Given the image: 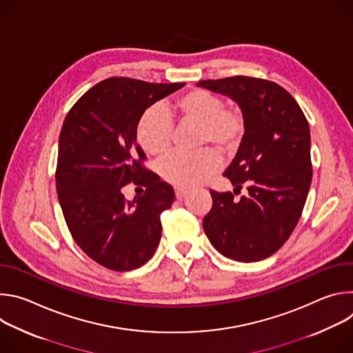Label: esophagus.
Masks as SVG:
<instances>
[{
	"mask_svg": "<svg viewBox=\"0 0 353 353\" xmlns=\"http://www.w3.org/2000/svg\"><path fill=\"white\" fill-rule=\"evenodd\" d=\"M190 190L185 188V187H174V192H176V198H183Z\"/></svg>",
	"mask_w": 353,
	"mask_h": 353,
	"instance_id": "34e87169",
	"label": "esophagus"
}]
</instances>
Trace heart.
<instances>
[{
    "label": "heart",
    "instance_id": "obj_1",
    "mask_svg": "<svg viewBox=\"0 0 353 353\" xmlns=\"http://www.w3.org/2000/svg\"><path fill=\"white\" fill-rule=\"evenodd\" d=\"M173 114L179 124L198 125L196 145L215 146L221 154L232 155L239 149L245 132V116L237 106H225V100L205 89H190L176 97ZM135 137L146 154H166L173 137V123L161 106L146 109L135 125ZM221 168L212 149L194 154H172L159 163L163 180L177 187L205 181Z\"/></svg>",
    "mask_w": 353,
    "mask_h": 353
}]
</instances>
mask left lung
Returning <instances> with one entry per match:
<instances>
[{
  "mask_svg": "<svg viewBox=\"0 0 353 353\" xmlns=\"http://www.w3.org/2000/svg\"><path fill=\"white\" fill-rule=\"evenodd\" d=\"M229 96L245 116V132L226 176L236 191L211 190L212 208L203 221L211 244L225 257L261 261L283 245L309 194L313 169L310 128L293 96L278 83L251 77L199 81Z\"/></svg>",
  "mask_w": 353,
  "mask_h": 353,
  "instance_id": "obj_1",
  "label": "left lung"
}]
</instances>
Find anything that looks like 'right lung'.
I'll return each instance as SVG.
<instances>
[{"label": "right lung", "mask_w": 353, "mask_h": 353, "mask_svg": "<svg viewBox=\"0 0 353 353\" xmlns=\"http://www.w3.org/2000/svg\"><path fill=\"white\" fill-rule=\"evenodd\" d=\"M184 85L109 78L83 93L64 120L56 170L63 215L83 253L108 270L139 268L159 245L161 214L172 207L174 190L142 165L135 125ZM130 182L145 194L127 201L122 188Z\"/></svg>", "instance_id": "1"}]
</instances>
